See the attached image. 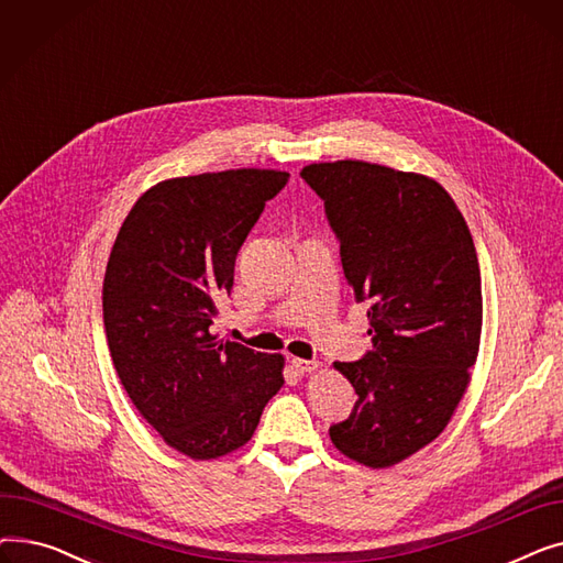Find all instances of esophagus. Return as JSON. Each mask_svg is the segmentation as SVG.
<instances>
[{
    "label": "esophagus",
    "mask_w": 563,
    "mask_h": 563,
    "mask_svg": "<svg viewBox=\"0 0 563 563\" xmlns=\"http://www.w3.org/2000/svg\"><path fill=\"white\" fill-rule=\"evenodd\" d=\"M289 365L297 374H308V372L317 369V361H303V358H291Z\"/></svg>",
    "instance_id": "esophagus-1"
}]
</instances>
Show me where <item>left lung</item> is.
Instances as JSON below:
<instances>
[{"label": "left lung", "instance_id": "left-lung-1", "mask_svg": "<svg viewBox=\"0 0 563 563\" xmlns=\"http://www.w3.org/2000/svg\"><path fill=\"white\" fill-rule=\"evenodd\" d=\"M323 200L344 278L367 301L372 349L335 363L358 399L329 429L367 467H390L440 431L470 383L482 338L475 242L452 196L418 173L344 159L301 170Z\"/></svg>", "mask_w": 563, "mask_h": 563}]
</instances>
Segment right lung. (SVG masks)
<instances>
[{
    "mask_svg": "<svg viewBox=\"0 0 563 563\" xmlns=\"http://www.w3.org/2000/svg\"><path fill=\"white\" fill-rule=\"evenodd\" d=\"M285 170L236 168L147 189L118 232L102 283L111 361L166 445L196 461L246 445L283 388L280 353L217 342V301Z\"/></svg>",
    "mask_w": 563,
    "mask_h": 563,
    "instance_id": "obj_1",
    "label": "right lung"
}]
</instances>
